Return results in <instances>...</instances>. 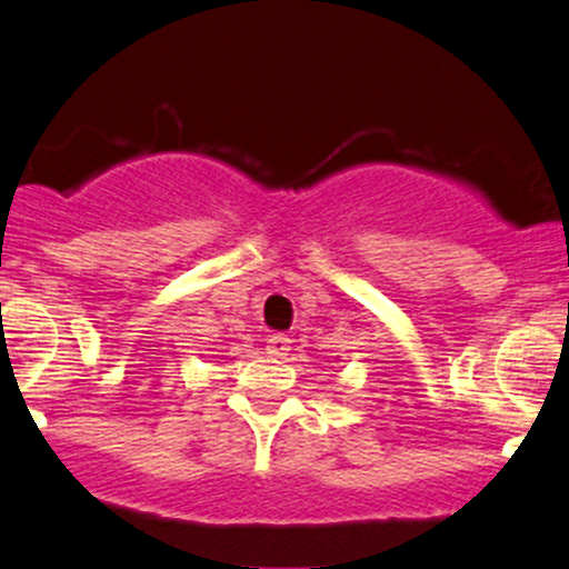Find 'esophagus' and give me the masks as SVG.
<instances>
[{"label": "esophagus", "mask_w": 569, "mask_h": 569, "mask_svg": "<svg viewBox=\"0 0 569 569\" xmlns=\"http://www.w3.org/2000/svg\"><path fill=\"white\" fill-rule=\"evenodd\" d=\"M289 350H291V339H289V337L276 335V337L267 339V352H270L272 358H283V356H289Z\"/></svg>", "instance_id": "1"}]
</instances>
